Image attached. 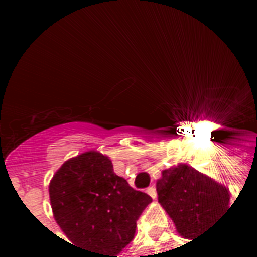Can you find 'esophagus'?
<instances>
[{"instance_id": "1", "label": "esophagus", "mask_w": 257, "mask_h": 257, "mask_svg": "<svg viewBox=\"0 0 257 257\" xmlns=\"http://www.w3.org/2000/svg\"><path fill=\"white\" fill-rule=\"evenodd\" d=\"M147 192H148V195L152 197V199H156L157 197V192H156V188L155 187H149L148 189H147Z\"/></svg>"}]
</instances>
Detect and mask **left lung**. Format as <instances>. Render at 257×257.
Wrapping results in <instances>:
<instances>
[{
	"mask_svg": "<svg viewBox=\"0 0 257 257\" xmlns=\"http://www.w3.org/2000/svg\"><path fill=\"white\" fill-rule=\"evenodd\" d=\"M156 189L159 203L187 239H195L212 227L229 205L227 188L185 164L163 171Z\"/></svg>",
	"mask_w": 257,
	"mask_h": 257,
	"instance_id": "1",
	"label": "left lung"
}]
</instances>
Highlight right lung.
Instances as JSON below:
<instances>
[{"label":"right lung","mask_w":257,"mask_h":257,"mask_svg":"<svg viewBox=\"0 0 257 257\" xmlns=\"http://www.w3.org/2000/svg\"><path fill=\"white\" fill-rule=\"evenodd\" d=\"M54 219L90 257H117L133 240L136 221L152 199L129 187L98 152L68 160L49 185Z\"/></svg>","instance_id":"add662e5"}]
</instances>
